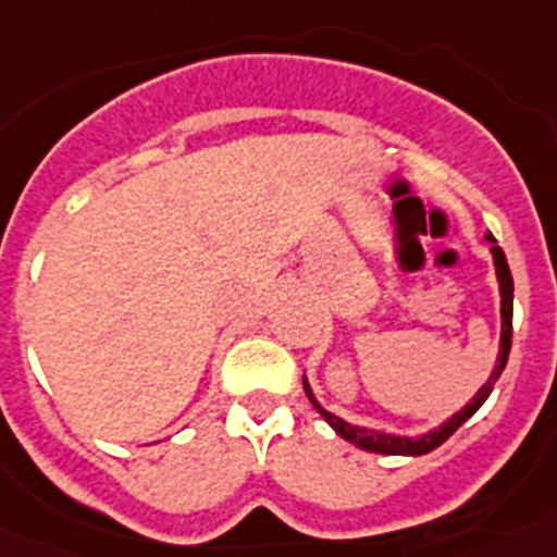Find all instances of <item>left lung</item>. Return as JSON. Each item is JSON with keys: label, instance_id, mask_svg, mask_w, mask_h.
<instances>
[{"label": "left lung", "instance_id": "8db88e82", "mask_svg": "<svg viewBox=\"0 0 557 557\" xmlns=\"http://www.w3.org/2000/svg\"><path fill=\"white\" fill-rule=\"evenodd\" d=\"M488 239L494 243L491 253H494L496 278H499V293H502V351H499V362H496V368H494V373H491L488 382H485V385L480 387V393L471 398L469 405L462 407L460 412H455V416H451L444 426H437V430L426 432V435H421V437H401V435H387V432L366 430V426H354V424H348V421H343V418L326 412L321 405H318V401H314L312 391H309V385H307V376H304V391H307V398L314 405V410L321 412V416L329 421V426H332L339 437H346L348 444L359 446V449H366V451H376V455H426V451L437 449V446L444 444V441H449V437L455 435V432L460 430V426L466 424V421H469L476 410H480L482 401L491 396V391H494V385H496V379H499V373L505 371V366H508L510 337H513V275H510L508 259H505V253H502V248L496 245L494 236L488 234Z\"/></svg>", "mask_w": 557, "mask_h": 557}]
</instances>
